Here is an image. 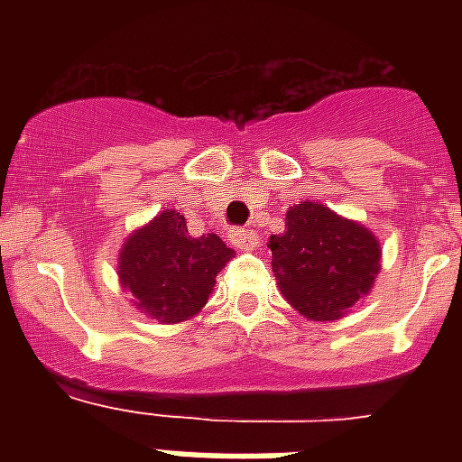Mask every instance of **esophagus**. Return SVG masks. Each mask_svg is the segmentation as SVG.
<instances>
[{"instance_id":"esophagus-1","label":"esophagus","mask_w":462,"mask_h":462,"mask_svg":"<svg viewBox=\"0 0 462 462\" xmlns=\"http://www.w3.org/2000/svg\"><path fill=\"white\" fill-rule=\"evenodd\" d=\"M230 242L237 246V249H256V246H259V235L254 230L239 227V230H232Z\"/></svg>"}]
</instances>
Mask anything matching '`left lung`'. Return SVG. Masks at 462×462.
<instances>
[{"instance_id": "left-lung-1", "label": "left lung", "mask_w": 462, "mask_h": 462, "mask_svg": "<svg viewBox=\"0 0 462 462\" xmlns=\"http://www.w3.org/2000/svg\"><path fill=\"white\" fill-rule=\"evenodd\" d=\"M285 220V232L268 242L278 288L311 321H336L372 290L379 242L321 203H297Z\"/></svg>"}]
</instances>
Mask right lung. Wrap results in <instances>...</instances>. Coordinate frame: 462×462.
Listing matches in <instances>:
<instances>
[{"instance_id": "obj_1", "label": "right lung", "mask_w": 462, "mask_h": 462, "mask_svg": "<svg viewBox=\"0 0 462 462\" xmlns=\"http://www.w3.org/2000/svg\"><path fill=\"white\" fill-rule=\"evenodd\" d=\"M230 256L232 249L217 235L194 237L184 216L162 210L125 242L119 278L136 297V307L160 323H180L208 302L216 275Z\"/></svg>"}]
</instances>
